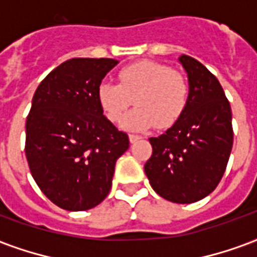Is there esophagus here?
Wrapping results in <instances>:
<instances>
[{"mask_svg": "<svg viewBox=\"0 0 257 257\" xmlns=\"http://www.w3.org/2000/svg\"><path fill=\"white\" fill-rule=\"evenodd\" d=\"M140 139H142V136H139V135H134V134L129 135V140H131V143H135V142H138V140Z\"/></svg>", "mask_w": 257, "mask_h": 257, "instance_id": "obj_1", "label": "esophagus"}]
</instances>
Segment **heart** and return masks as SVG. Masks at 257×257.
Returning <instances> with one entry per match:
<instances>
[{
	"label": "heart",
	"instance_id": "obj_1",
	"mask_svg": "<svg viewBox=\"0 0 257 257\" xmlns=\"http://www.w3.org/2000/svg\"><path fill=\"white\" fill-rule=\"evenodd\" d=\"M190 85L183 74L165 64L143 60L119 70L118 84L101 82L97 100L111 122L119 123L134 103L138 108L129 112L123 126L145 131L156 125L172 126L189 104Z\"/></svg>",
	"mask_w": 257,
	"mask_h": 257
}]
</instances>
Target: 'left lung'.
Returning <instances> with one entry per match:
<instances>
[{
    "label": "left lung",
    "instance_id": "8db88e82",
    "mask_svg": "<svg viewBox=\"0 0 257 257\" xmlns=\"http://www.w3.org/2000/svg\"><path fill=\"white\" fill-rule=\"evenodd\" d=\"M187 71L189 104L176 122L150 138L145 172L153 190L176 204H191L217 187L232 149L231 107L220 82L191 56L179 58Z\"/></svg>",
    "mask_w": 257,
    "mask_h": 257
}]
</instances>
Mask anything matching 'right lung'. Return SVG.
<instances>
[{"label":"right lung","instance_id":"add662e5","mask_svg":"<svg viewBox=\"0 0 257 257\" xmlns=\"http://www.w3.org/2000/svg\"><path fill=\"white\" fill-rule=\"evenodd\" d=\"M118 62L74 58L52 70L33 96L26 158L37 186L66 210H88L111 189L129 138L104 115L97 86Z\"/></svg>","mask_w":257,"mask_h":257}]
</instances>
